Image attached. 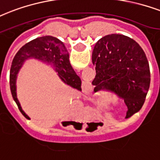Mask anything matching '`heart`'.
<instances>
[{"label":"heart","mask_w":160,"mask_h":160,"mask_svg":"<svg viewBox=\"0 0 160 160\" xmlns=\"http://www.w3.org/2000/svg\"><path fill=\"white\" fill-rule=\"evenodd\" d=\"M109 97L107 96V93H104V92H101V93L98 94V96H97V103L102 106H107L108 102H109Z\"/></svg>","instance_id":"heart-1"}]
</instances>
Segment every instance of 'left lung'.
<instances>
[{
  "label": "left lung",
  "instance_id": "obj_1",
  "mask_svg": "<svg viewBox=\"0 0 160 160\" xmlns=\"http://www.w3.org/2000/svg\"><path fill=\"white\" fill-rule=\"evenodd\" d=\"M92 62L96 70L94 91L107 90L123 100L126 118L138 112L150 85L148 59L139 44L129 37L109 34L96 43Z\"/></svg>",
  "mask_w": 160,
  "mask_h": 160
}]
</instances>
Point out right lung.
I'll return each instance as SVG.
<instances>
[{"label": "right lung", "mask_w": 160, "mask_h": 160, "mask_svg": "<svg viewBox=\"0 0 160 160\" xmlns=\"http://www.w3.org/2000/svg\"><path fill=\"white\" fill-rule=\"evenodd\" d=\"M28 58H35L53 64L61 80L72 88L81 91V80L76 75L69 60V53L60 40L52 36L40 37L32 40L21 48L12 61L10 70V88L12 97L24 117L30 119L24 112L17 96V77L23 63Z\"/></svg>", "instance_id": "add662e5"}]
</instances>
